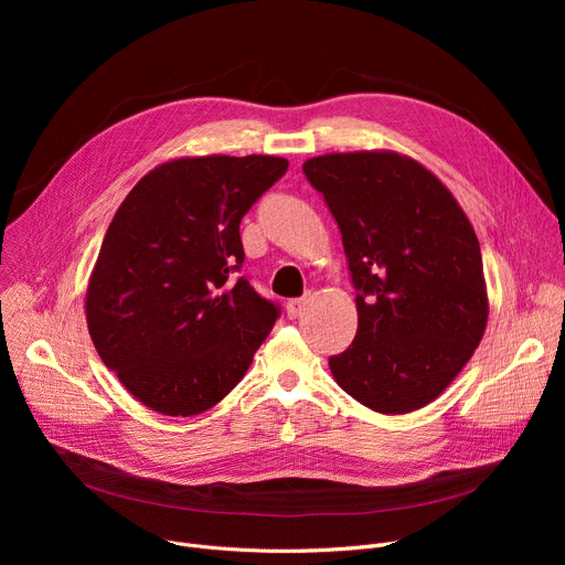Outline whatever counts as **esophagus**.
Returning a JSON list of instances; mask_svg holds the SVG:
<instances>
[{"label": "esophagus", "mask_w": 565, "mask_h": 565, "mask_svg": "<svg viewBox=\"0 0 565 565\" xmlns=\"http://www.w3.org/2000/svg\"><path fill=\"white\" fill-rule=\"evenodd\" d=\"M307 305H309V298H295V300H288V302H286V313H288V318L292 320V318L302 316V311L307 309Z\"/></svg>", "instance_id": "34e87169"}]
</instances>
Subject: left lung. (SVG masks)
<instances>
[{
  "label": "left lung",
  "instance_id": "8db88e82",
  "mask_svg": "<svg viewBox=\"0 0 565 565\" xmlns=\"http://www.w3.org/2000/svg\"><path fill=\"white\" fill-rule=\"evenodd\" d=\"M302 171L341 228L358 290V334L330 358L337 384L380 414L433 403L488 324L473 226L433 171L394 151L328 153Z\"/></svg>",
  "mask_w": 565,
  "mask_h": 565
}]
</instances>
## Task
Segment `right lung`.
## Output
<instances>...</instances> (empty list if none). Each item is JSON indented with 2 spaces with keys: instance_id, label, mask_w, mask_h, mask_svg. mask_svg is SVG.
I'll return each instance as SVG.
<instances>
[{
  "instance_id": "right-lung-1",
  "label": "right lung",
  "mask_w": 565,
  "mask_h": 565,
  "mask_svg": "<svg viewBox=\"0 0 565 565\" xmlns=\"http://www.w3.org/2000/svg\"><path fill=\"white\" fill-rule=\"evenodd\" d=\"M275 156H201L148 171L118 211L86 286L88 334L146 407L192 417L247 373L279 307L241 277V222L286 173Z\"/></svg>"
}]
</instances>
